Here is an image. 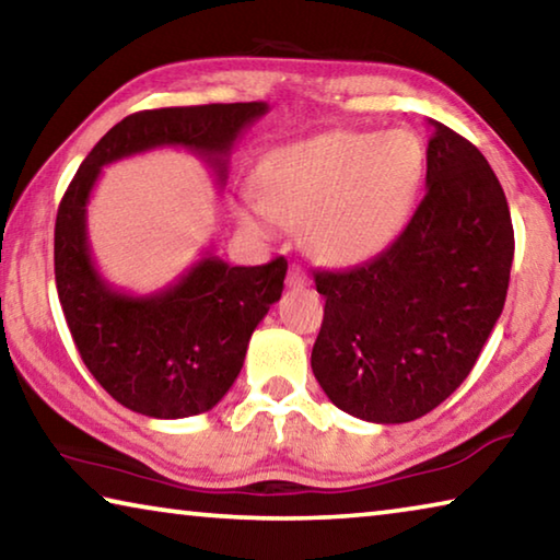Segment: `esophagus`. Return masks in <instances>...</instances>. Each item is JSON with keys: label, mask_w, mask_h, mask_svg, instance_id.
I'll return each instance as SVG.
<instances>
[{"label": "esophagus", "mask_w": 560, "mask_h": 560, "mask_svg": "<svg viewBox=\"0 0 560 560\" xmlns=\"http://www.w3.org/2000/svg\"><path fill=\"white\" fill-rule=\"evenodd\" d=\"M287 287H289V289H303V287H308V273L303 271V269L299 267V264H293V267L289 269Z\"/></svg>", "instance_id": "34e87169"}]
</instances>
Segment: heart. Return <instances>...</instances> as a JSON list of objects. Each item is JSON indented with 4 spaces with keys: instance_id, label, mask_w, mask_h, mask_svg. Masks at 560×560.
I'll list each match as a JSON object with an SVG mask.
<instances>
[{
    "instance_id": "1",
    "label": "heart",
    "mask_w": 560,
    "mask_h": 560,
    "mask_svg": "<svg viewBox=\"0 0 560 560\" xmlns=\"http://www.w3.org/2000/svg\"><path fill=\"white\" fill-rule=\"evenodd\" d=\"M424 145L410 130H334L271 150L254 173L257 202L236 205L246 232L299 226L301 244L328 267L381 254L412 212Z\"/></svg>"
}]
</instances>
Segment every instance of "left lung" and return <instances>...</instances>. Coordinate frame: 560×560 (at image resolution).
Listing matches in <instances>:
<instances>
[{
	"label": "left lung",
	"mask_w": 560,
	"mask_h": 560,
	"mask_svg": "<svg viewBox=\"0 0 560 560\" xmlns=\"http://www.w3.org/2000/svg\"><path fill=\"white\" fill-rule=\"evenodd\" d=\"M428 122V192L402 234L360 267L314 273L326 306L311 368L330 402L368 422H410L447 400L506 301L504 189L467 138Z\"/></svg>",
	"instance_id": "8db88e82"
}]
</instances>
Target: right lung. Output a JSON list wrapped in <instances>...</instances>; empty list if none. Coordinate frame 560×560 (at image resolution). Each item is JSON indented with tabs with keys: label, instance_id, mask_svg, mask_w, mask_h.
<instances>
[{
	"label": "right lung",
	"instance_id": "obj_1",
	"mask_svg": "<svg viewBox=\"0 0 560 560\" xmlns=\"http://www.w3.org/2000/svg\"><path fill=\"white\" fill-rule=\"evenodd\" d=\"M269 106L140 110L116 122L83 160L56 214L54 273L81 360L113 400L132 412L177 420L212 410L240 375L246 346L281 299L289 264L230 267L207 252L173 287L150 296L113 289L91 259L86 205L101 167L153 148H187L224 185L232 148Z\"/></svg>",
	"mask_w": 560,
	"mask_h": 560
}]
</instances>
